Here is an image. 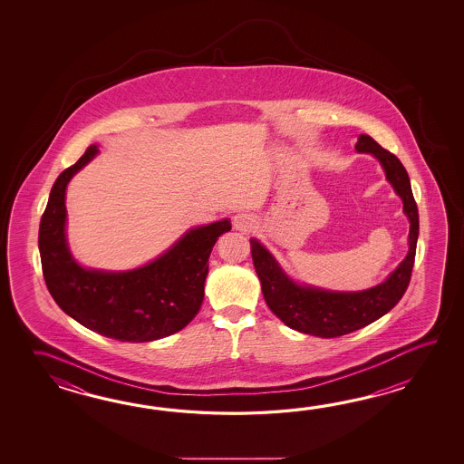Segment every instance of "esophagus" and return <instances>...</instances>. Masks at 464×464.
<instances>
[{"instance_id":"1","label":"esophagus","mask_w":464,"mask_h":464,"mask_svg":"<svg viewBox=\"0 0 464 464\" xmlns=\"http://www.w3.org/2000/svg\"><path fill=\"white\" fill-rule=\"evenodd\" d=\"M232 226L238 232H250L256 227V220L246 214H237L236 218H232Z\"/></svg>"}]
</instances>
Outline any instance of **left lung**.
I'll list each match as a JSON object with an SVG mask.
<instances>
[{
  "label": "left lung",
  "instance_id": "8db88e82",
  "mask_svg": "<svg viewBox=\"0 0 464 464\" xmlns=\"http://www.w3.org/2000/svg\"><path fill=\"white\" fill-rule=\"evenodd\" d=\"M355 150L360 154H372L380 162L386 180L392 184L394 194L401 198L403 214L410 222L408 254L382 284L356 292H338L300 284L286 274L260 240L250 238L254 266L266 305L286 326L306 335L334 338L373 324L400 302L413 270L420 218L408 172L400 159L366 134L358 136Z\"/></svg>",
  "mask_w": 464,
  "mask_h": 464
}]
</instances>
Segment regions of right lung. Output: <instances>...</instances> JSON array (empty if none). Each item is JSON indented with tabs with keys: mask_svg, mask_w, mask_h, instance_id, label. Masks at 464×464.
Returning a JSON list of instances; mask_svg holds the SVG:
<instances>
[{
	"mask_svg": "<svg viewBox=\"0 0 464 464\" xmlns=\"http://www.w3.org/2000/svg\"><path fill=\"white\" fill-rule=\"evenodd\" d=\"M98 154L92 144L61 172L41 218L38 246L51 296L78 324L119 342L144 343L178 334L200 310L208 256L232 228L230 218L188 228L160 256L130 270L81 266L68 244L66 188Z\"/></svg>",
	"mask_w": 464,
	"mask_h": 464,
	"instance_id": "1",
	"label": "right lung"
}]
</instances>
